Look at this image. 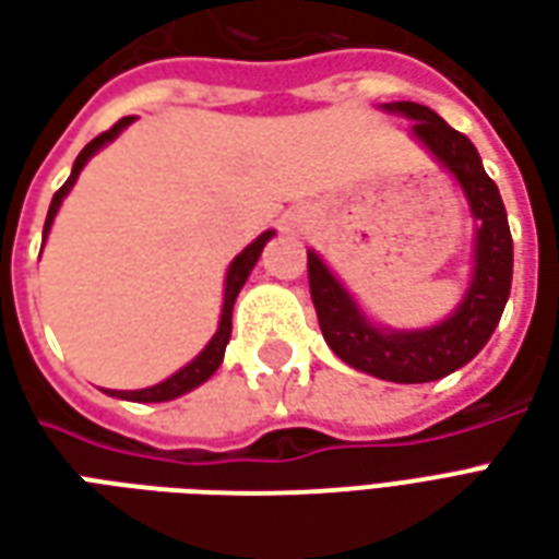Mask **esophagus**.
Returning <instances> with one entry per match:
<instances>
[{"label":"esophagus","mask_w":559,"mask_h":559,"mask_svg":"<svg viewBox=\"0 0 559 559\" xmlns=\"http://www.w3.org/2000/svg\"><path fill=\"white\" fill-rule=\"evenodd\" d=\"M302 227H305L302 215H287V221H284V230H302Z\"/></svg>","instance_id":"obj_1"}]
</instances>
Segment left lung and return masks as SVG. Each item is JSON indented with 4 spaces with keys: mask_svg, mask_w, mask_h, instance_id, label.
Masks as SVG:
<instances>
[{
    "mask_svg": "<svg viewBox=\"0 0 559 559\" xmlns=\"http://www.w3.org/2000/svg\"><path fill=\"white\" fill-rule=\"evenodd\" d=\"M386 114L411 119L413 140L455 176L476 221L473 278L452 314L428 329H389L356 305L317 251H308V284L323 338L356 371L389 383H431L467 365L488 344L512 290V233L493 179L476 146L449 128L431 107L413 102L383 104Z\"/></svg>",
    "mask_w": 559,
    "mask_h": 559,
    "instance_id": "left-lung-1",
    "label": "left lung"
}]
</instances>
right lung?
<instances>
[{"instance_id":"obj_1","label":"right lung","mask_w":559,"mask_h":559,"mask_svg":"<svg viewBox=\"0 0 559 559\" xmlns=\"http://www.w3.org/2000/svg\"><path fill=\"white\" fill-rule=\"evenodd\" d=\"M134 122V116H126V119H119L110 131H104V134H98V138L92 140V143H86L83 146V152L78 155V160H74V167H71V176H68V182L59 188L53 194V200H50V212H47V221H44V239H47V233H50V227H53V218L56 212H59V206H62V200L68 197V191L74 188V182H78L80 170L86 167V160L98 152V148H104L107 143H114L122 131H126L128 126ZM275 236V230H266L257 236L254 242L245 248L242 254L236 257L230 263V269H227V278H224V305H221V320H218V329H215V335L209 338V344L203 347V350L197 353L191 362L185 365V368H179L176 374H170L167 380H160V383H155V386L148 389H134V392H119V389H104L107 395H114V399H122V401H143V404H158V401H173L179 399V395H185V392H191V389H197L200 383H206L209 377L218 371V365L224 362V350H227V341H230V332H233V302H236V296H239V290H242V284L248 281V275H251V269L257 266V260H260V254H263V245L269 242Z\"/></svg>"}]
</instances>
